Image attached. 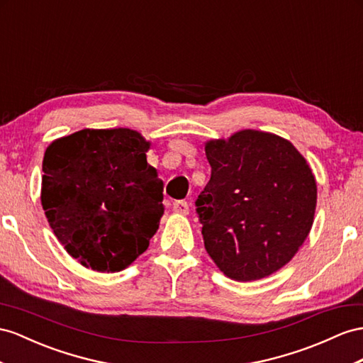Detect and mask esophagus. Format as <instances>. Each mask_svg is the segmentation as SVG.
Instances as JSON below:
<instances>
[{
    "instance_id": "obj_1",
    "label": "esophagus",
    "mask_w": 363,
    "mask_h": 363,
    "mask_svg": "<svg viewBox=\"0 0 363 363\" xmlns=\"http://www.w3.org/2000/svg\"><path fill=\"white\" fill-rule=\"evenodd\" d=\"M173 211L178 213V215H184V216L189 215V211H190L189 202L187 201H176L173 203Z\"/></svg>"
}]
</instances>
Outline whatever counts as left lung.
Instances as JSON below:
<instances>
[{
  "instance_id": "1",
  "label": "left lung",
  "mask_w": 363,
  "mask_h": 363,
  "mask_svg": "<svg viewBox=\"0 0 363 363\" xmlns=\"http://www.w3.org/2000/svg\"><path fill=\"white\" fill-rule=\"evenodd\" d=\"M210 181L194 206L219 270L247 282L277 272L308 236L318 199L311 169L286 139L242 130L206 145Z\"/></svg>"
}]
</instances>
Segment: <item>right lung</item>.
Wrapping results in <instances>:
<instances>
[{
	"mask_svg": "<svg viewBox=\"0 0 363 363\" xmlns=\"http://www.w3.org/2000/svg\"><path fill=\"white\" fill-rule=\"evenodd\" d=\"M135 130L81 132L44 153L41 202L55 236L84 267L124 270L143 255L164 215V182Z\"/></svg>",
	"mask_w": 363,
	"mask_h": 363,
	"instance_id": "add662e5",
	"label": "right lung"
}]
</instances>
